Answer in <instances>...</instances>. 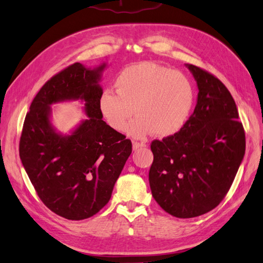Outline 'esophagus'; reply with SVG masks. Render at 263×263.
Masks as SVG:
<instances>
[{"label": "esophagus", "instance_id": "34e87169", "mask_svg": "<svg viewBox=\"0 0 263 263\" xmlns=\"http://www.w3.org/2000/svg\"><path fill=\"white\" fill-rule=\"evenodd\" d=\"M146 146V144L145 143H142V142H133V149L134 151H137V149H139V148H141V147H145Z\"/></svg>", "mask_w": 263, "mask_h": 263}]
</instances>
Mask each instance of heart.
<instances>
[{"label": "heart", "instance_id": "b5f03b06", "mask_svg": "<svg viewBox=\"0 0 263 263\" xmlns=\"http://www.w3.org/2000/svg\"><path fill=\"white\" fill-rule=\"evenodd\" d=\"M116 91L104 90L100 112L112 129L143 139L154 133L167 137L186 123L194 103V87L187 75L155 63H139L123 69L115 82Z\"/></svg>", "mask_w": 263, "mask_h": 263}]
</instances>
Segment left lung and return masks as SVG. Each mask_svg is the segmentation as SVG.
<instances>
[{
	"mask_svg": "<svg viewBox=\"0 0 263 263\" xmlns=\"http://www.w3.org/2000/svg\"><path fill=\"white\" fill-rule=\"evenodd\" d=\"M196 81L194 111L179 132L154 140L148 180L153 197L173 217H198L227 194L245 154V134L225 85L186 65Z\"/></svg>",
	"mask_w": 263,
	"mask_h": 263,
	"instance_id": "1",
	"label": "left lung"
}]
</instances>
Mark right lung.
Masks as SVG:
<instances>
[{
  "instance_id": "right-lung-1",
  "label": "right lung",
  "mask_w": 263,
  "mask_h": 263,
  "mask_svg": "<svg viewBox=\"0 0 263 263\" xmlns=\"http://www.w3.org/2000/svg\"><path fill=\"white\" fill-rule=\"evenodd\" d=\"M104 63H75L46 82L33 100L20 139V158L33 186L50 210L68 220L98 213L132 154V142L104 122L99 100ZM81 100L88 117L68 135L50 121V105Z\"/></svg>"
}]
</instances>
